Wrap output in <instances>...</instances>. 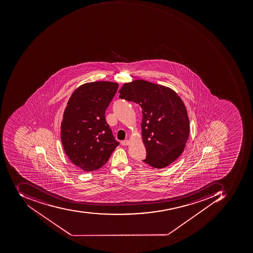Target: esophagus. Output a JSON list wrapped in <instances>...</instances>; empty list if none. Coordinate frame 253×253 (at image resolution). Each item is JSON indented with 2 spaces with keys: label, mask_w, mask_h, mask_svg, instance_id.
Instances as JSON below:
<instances>
[{
  "label": "esophagus",
  "mask_w": 253,
  "mask_h": 253,
  "mask_svg": "<svg viewBox=\"0 0 253 253\" xmlns=\"http://www.w3.org/2000/svg\"><path fill=\"white\" fill-rule=\"evenodd\" d=\"M129 141L128 140V139H126V140H124V141L121 142V144L123 145V146H127V145H129Z\"/></svg>",
  "instance_id": "obj_1"
}]
</instances>
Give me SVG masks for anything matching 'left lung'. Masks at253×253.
Masks as SVG:
<instances>
[{"mask_svg": "<svg viewBox=\"0 0 253 253\" xmlns=\"http://www.w3.org/2000/svg\"><path fill=\"white\" fill-rule=\"evenodd\" d=\"M120 98L142 108V137L146 150L143 162L155 169L170 165L182 154L189 135L186 107L173 89L144 80L126 83Z\"/></svg>", "mask_w": 253, "mask_h": 253, "instance_id": "left-lung-1", "label": "left lung"}]
</instances>
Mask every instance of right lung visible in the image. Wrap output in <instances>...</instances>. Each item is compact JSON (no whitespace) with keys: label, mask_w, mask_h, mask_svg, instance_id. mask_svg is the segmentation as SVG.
<instances>
[{"label":"right lung","mask_w":253,"mask_h":253,"mask_svg":"<svg viewBox=\"0 0 253 253\" xmlns=\"http://www.w3.org/2000/svg\"><path fill=\"white\" fill-rule=\"evenodd\" d=\"M119 84L96 81L73 92L60 126L63 147L73 164L85 172L103 167L119 145L105 119V111Z\"/></svg>","instance_id":"right-lung-1"}]
</instances>
